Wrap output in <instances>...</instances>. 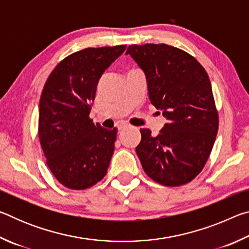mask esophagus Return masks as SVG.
<instances>
[{
  "label": "esophagus",
  "instance_id": "1",
  "mask_svg": "<svg viewBox=\"0 0 249 249\" xmlns=\"http://www.w3.org/2000/svg\"><path fill=\"white\" fill-rule=\"evenodd\" d=\"M127 127H128V125H126V124H121V125L117 126V129H119L120 132H121V130H124L125 128H127Z\"/></svg>",
  "mask_w": 249,
  "mask_h": 249
}]
</instances>
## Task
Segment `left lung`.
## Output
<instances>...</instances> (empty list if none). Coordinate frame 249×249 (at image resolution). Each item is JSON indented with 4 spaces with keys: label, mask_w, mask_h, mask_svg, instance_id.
Wrapping results in <instances>:
<instances>
[{
    "label": "left lung",
    "mask_w": 249,
    "mask_h": 249,
    "mask_svg": "<svg viewBox=\"0 0 249 249\" xmlns=\"http://www.w3.org/2000/svg\"><path fill=\"white\" fill-rule=\"evenodd\" d=\"M126 54L144 71L150 102L168 121L155 137L141 129L136 153L142 169L167 187L190 182L203 169L218 129L208 73L191 54L166 44L130 45Z\"/></svg>",
    "instance_id": "obj_1"
}]
</instances>
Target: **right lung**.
<instances>
[{
    "instance_id": "obj_1",
    "label": "right lung",
    "mask_w": 249,
    "mask_h": 249,
    "mask_svg": "<svg viewBox=\"0 0 249 249\" xmlns=\"http://www.w3.org/2000/svg\"><path fill=\"white\" fill-rule=\"evenodd\" d=\"M125 48L80 50L59 62L45 83L38 136L50 171L67 188L83 190L107 175L116 128L94 124L89 114L100 78Z\"/></svg>"
}]
</instances>
